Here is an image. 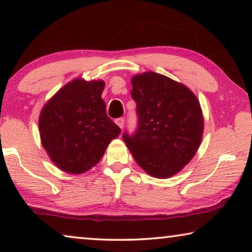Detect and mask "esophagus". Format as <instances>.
<instances>
[{"label":"esophagus","mask_w":252,"mask_h":252,"mask_svg":"<svg viewBox=\"0 0 252 252\" xmlns=\"http://www.w3.org/2000/svg\"><path fill=\"white\" fill-rule=\"evenodd\" d=\"M116 123L119 126V127H121V129H123V126H125V119H123V118H118V119H116Z\"/></svg>","instance_id":"1"}]
</instances>
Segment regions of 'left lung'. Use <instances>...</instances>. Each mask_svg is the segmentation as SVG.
Returning a JSON list of instances; mask_svg holds the SVG:
<instances>
[{"label":"left lung","instance_id":"left-lung-1","mask_svg":"<svg viewBox=\"0 0 252 252\" xmlns=\"http://www.w3.org/2000/svg\"><path fill=\"white\" fill-rule=\"evenodd\" d=\"M138 129L123 140L148 174L165 179L177 174L197 153L203 133L199 100L185 84L156 72L131 80Z\"/></svg>","mask_w":252,"mask_h":252}]
</instances>
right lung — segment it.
<instances>
[{"label": "right lung", "instance_id": "obj_1", "mask_svg": "<svg viewBox=\"0 0 252 252\" xmlns=\"http://www.w3.org/2000/svg\"><path fill=\"white\" fill-rule=\"evenodd\" d=\"M102 80L75 79L44 104L39 119L42 146L62 171L83 173L101 160L121 129L106 116Z\"/></svg>", "mask_w": 252, "mask_h": 252}]
</instances>
